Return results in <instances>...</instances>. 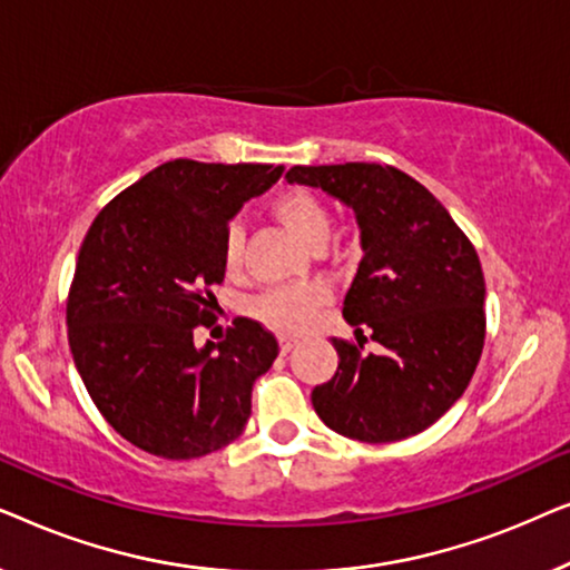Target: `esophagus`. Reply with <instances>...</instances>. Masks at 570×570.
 I'll list each match as a JSON object with an SVG mask.
<instances>
[{
  "mask_svg": "<svg viewBox=\"0 0 570 570\" xmlns=\"http://www.w3.org/2000/svg\"><path fill=\"white\" fill-rule=\"evenodd\" d=\"M293 347H295V340L293 337H279V353L287 355Z\"/></svg>",
  "mask_w": 570,
  "mask_h": 570,
  "instance_id": "34e87169",
  "label": "esophagus"
}]
</instances>
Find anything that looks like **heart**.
Returning a JSON list of instances; mask_svg holds the SVG:
<instances>
[{
	"label": "heart",
	"mask_w": 570,
	"mask_h": 570,
	"mask_svg": "<svg viewBox=\"0 0 570 570\" xmlns=\"http://www.w3.org/2000/svg\"><path fill=\"white\" fill-rule=\"evenodd\" d=\"M269 215L291 230L295 238L308 246H318L330 230V209L318 194L303 186H291V189L277 191L269 199ZM223 269L228 277L240 275L244 269V233L238 225H230L225 230L220 244ZM332 298V291L324 283H303V285H279L269 287L252 298L248 311L259 322L275 326L285 334H298L311 324V318L318 308H324Z\"/></svg>",
	"instance_id": "heart-1"
}]
</instances>
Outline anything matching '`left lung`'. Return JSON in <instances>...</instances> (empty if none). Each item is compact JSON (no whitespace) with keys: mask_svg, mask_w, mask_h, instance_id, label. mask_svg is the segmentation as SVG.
I'll return each instance as SVG.
<instances>
[{"mask_svg":"<svg viewBox=\"0 0 570 570\" xmlns=\"http://www.w3.org/2000/svg\"><path fill=\"white\" fill-rule=\"evenodd\" d=\"M355 209L363 259L342 303L357 345L332 340L340 365L311 392L334 433L363 443L410 439L464 394L485 345V277L472 240L423 184L394 166H293ZM363 328L384 351L362 353Z\"/></svg>","mask_w":570,"mask_h":570,"instance_id":"8db88e82","label":"left lung"}]
</instances>
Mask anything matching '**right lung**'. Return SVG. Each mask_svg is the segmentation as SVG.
<instances>
[{"mask_svg": "<svg viewBox=\"0 0 570 570\" xmlns=\"http://www.w3.org/2000/svg\"><path fill=\"white\" fill-rule=\"evenodd\" d=\"M279 174L267 163H163L85 233L69 347L100 415L147 454L197 459L244 433L254 381L279 353L275 334L238 316L223 342L197 350L194 330L215 324L230 217Z\"/></svg>", "mask_w": 570, "mask_h": 570, "instance_id": "obj_1", "label": "right lung"}]
</instances>
